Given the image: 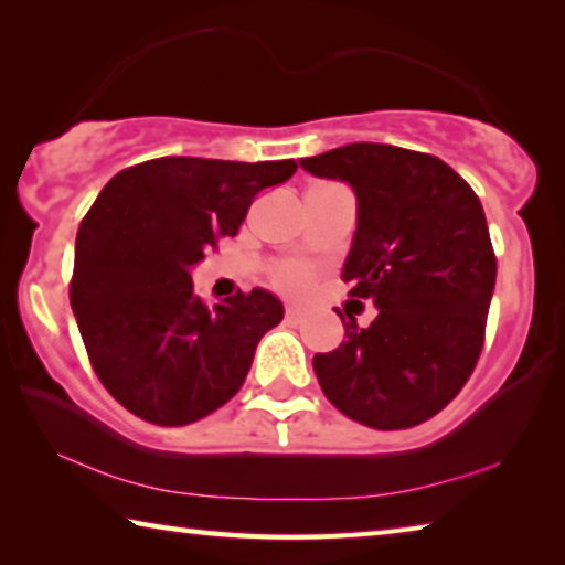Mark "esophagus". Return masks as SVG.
<instances>
[{
    "instance_id": "esophagus-1",
    "label": "esophagus",
    "mask_w": 565,
    "mask_h": 565,
    "mask_svg": "<svg viewBox=\"0 0 565 565\" xmlns=\"http://www.w3.org/2000/svg\"><path fill=\"white\" fill-rule=\"evenodd\" d=\"M286 321H291V324H297V321H301V317H303V311L299 309V307H286Z\"/></svg>"
}]
</instances>
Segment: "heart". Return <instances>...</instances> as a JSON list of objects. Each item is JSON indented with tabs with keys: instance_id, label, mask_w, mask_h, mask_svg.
Returning <instances> with one entry per match:
<instances>
[{
	"instance_id": "b5f03b06",
	"label": "heart",
	"mask_w": 565,
	"mask_h": 565,
	"mask_svg": "<svg viewBox=\"0 0 565 565\" xmlns=\"http://www.w3.org/2000/svg\"><path fill=\"white\" fill-rule=\"evenodd\" d=\"M268 281H271L276 289L286 291V294H301L309 289L311 284V271L303 264H294V262H281L268 266Z\"/></svg>"
}]
</instances>
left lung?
<instances>
[{
	"label": "left lung",
	"instance_id": "8db88e82",
	"mask_svg": "<svg viewBox=\"0 0 565 565\" xmlns=\"http://www.w3.org/2000/svg\"><path fill=\"white\" fill-rule=\"evenodd\" d=\"M301 168L354 188L342 281L380 309L366 329L342 319L344 342L315 356L321 390L366 427L425 423L458 397L486 342L498 262L480 199L440 158L382 142H349Z\"/></svg>",
	"mask_w": 565,
	"mask_h": 565
}]
</instances>
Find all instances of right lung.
<instances>
[{
  "instance_id": "right-lung-1",
  "label": "right lung",
  "mask_w": 565,
  "mask_h": 565,
  "mask_svg": "<svg viewBox=\"0 0 565 565\" xmlns=\"http://www.w3.org/2000/svg\"><path fill=\"white\" fill-rule=\"evenodd\" d=\"M294 173L297 160L168 156L120 170L89 205L70 303L97 380L136 417L191 425L241 390L281 301L238 289L209 307L191 266L238 234L258 191Z\"/></svg>"
}]
</instances>
